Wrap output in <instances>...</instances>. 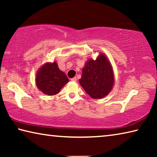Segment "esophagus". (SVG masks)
<instances>
[{
	"label": "esophagus",
	"mask_w": 157,
	"mask_h": 157,
	"mask_svg": "<svg viewBox=\"0 0 157 157\" xmlns=\"http://www.w3.org/2000/svg\"><path fill=\"white\" fill-rule=\"evenodd\" d=\"M71 80L72 81V82H76V81H77V78H76L75 77V78H71Z\"/></svg>",
	"instance_id": "obj_1"
}]
</instances>
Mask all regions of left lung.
Returning a JSON list of instances; mask_svg holds the SVG:
<instances>
[{
	"instance_id": "1",
	"label": "left lung",
	"mask_w": 157,
	"mask_h": 157,
	"mask_svg": "<svg viewBox=\"0 0 157 157\" xmlns=\"http://www.w3.org/2000/svg\"><path fill=\"white\" fill-rule=\"evenodd\" d=\"M79 82L86 94L94 99H101L109 94L114 84V74L112 66L104 53H100L95 60H87Z\"/></svg>"
}]
</instances>
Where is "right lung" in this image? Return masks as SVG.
I'll return each instance as SVG.
<instances>
[{
    "mask_svg": "<svg viewBox=\"0 0 157 157\" xmlns=\"http://www.w3.org/2000/svg\"><path fill=\"white\" fill-rule=\"evenodd\" d=\"M68 81L67 76L59 70L56 62L44 63L36 74L37 88L48 95L57 94Z\"/></svg>",
    "mask_w": 157,
    "mask_h": 157,
    "instance_id": "1",
    "label": "right lung"
}]
</instances>
